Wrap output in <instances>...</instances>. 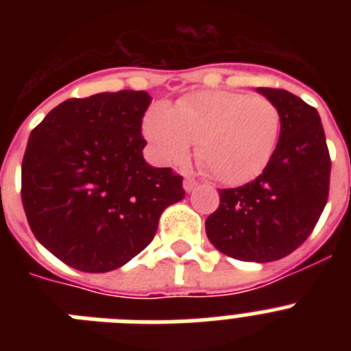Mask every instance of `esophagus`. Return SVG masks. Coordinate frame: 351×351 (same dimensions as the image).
I'll return each instance as SVG.
<instances>
[{
	"mask_svg": "<svg viewBox=\"0 0 351 351\" xmlns=\"http://www.w3.org/2000/svg\"><path fill=\"white\" fill-rule=\"evenodd\" d=\"M197 184H198V182L195 181V179H191V178H184V182H182L186 193H191V191H193L195 188H197Z\"/></svg>",
	"mask_w": 351,
	"mask_h": 351,
	"instance_id": "34e87169",
	"label": "esophagus"
}]
</instances>
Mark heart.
<instances>
[{
  "label": "heart",
  "instance_id": "heart-1",
  "mask_svg": "<svg viewBox=\"0 0 351 351\" xmlns=\"http://www.w3.org/2000/svg\"><path fill=\"white\" fill-rule=\"evenodd\" d=\"M142 133L163 165L181 163L197 142L198 163L218 182L258 178L280 142L281 112L269 98L241 91H198L145 112Z\"/></svg>",
  "mask_w": 351,
  "mask_h": 351
}]
</instances>
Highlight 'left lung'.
<instances>
[{"label": "left lung", "mask_w": 351, "mask_h": 351, "mask_svg": "<svg viewBox=\"0 0 351 351\" xmlns=\"http://www.w3.org/2000/svg\"><path fill=\"white\" fill-rule=\"evenodd\" d=\"M281 112L280 142L255 181L219 190L210 244L243 262H274L309 237L327 204L330 158L316 108L285 89L256 88Z\"/></svg>", "instance_id": "left-lung-1"}]
</instances>
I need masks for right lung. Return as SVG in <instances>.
I'll return each mask as SVG.
<instances>
[{
  "instance_id": "1",
  "label": "right lung",
  "mask_w": 351,
  "mask_h": 351,
  "mask_svg": "<svg viewBox=\"0 0 351 351\" xmlns=\"http://www.w3.org/2000/svg\"><path fill=\"white\" fill-rule=\"evenodd\" d=\"M145 91L98 93L52 108L29 135L23 206L43 247L82 272L138 255L161 213L184 198L182 178L144 160Z\"/></svg>"
}]
</instances>
